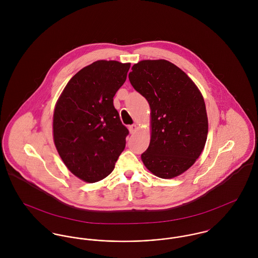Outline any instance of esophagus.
<instances>
[{
	"label": "esophagus",
	"mask_w": 258,
	"mask_h": 258,
	"mask_svg": "<svg viewBox=\"0 0 258 258\" xmlns=\"http://www.w3.org/2000/svg\"><path fill=\"white\" fill-rule=\"evenodd\" d=\"M129 131L131 134H134L137 131V125L136 124H132L129 126Z\"/></svg>",
	"instance_id": "obj_1"
}]
</instances>
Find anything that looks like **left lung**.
Segmentation results:
<instances>
[{
	"label": "left lung",
	"instance_id": "obj_1",
	"mask_svg": "<svg viewBox=\"0 0 258 258\" xmlns=\"http://www.w3.org/2000/svg\"><path fill=\"white\" fill-rule=\"evenodd\" d=\"M129 80L151 108V140L141 155L144 165L162 179L183 174L200 157L208 137L201 91L181 69L165 59L139 61Z\"/></svg>",
	"mask_w": 258,
	"mask_h": 258
}]
</instances>
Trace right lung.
<instances>
[{"label":"right lung","mask_w":258,"mask_h":258,"mask_svg":"<svg viewBox=\"0 0 258 258\" xmlns=\"http://www.w3.org/2000/svg\"><path fill=\"white\" fill-rule=\"evenodd\" d=\"M130 63L97 60L69 81L53 112V141L68 169L87 183L106 178L126 145L128 129L113 105Z\"/></svg>","instance_id":"obj_1"}]
</instances>
